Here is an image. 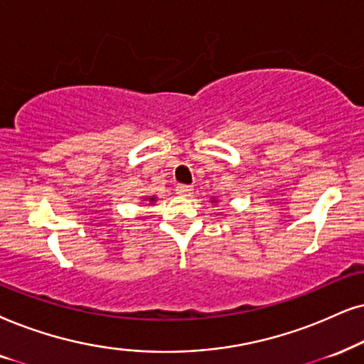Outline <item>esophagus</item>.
Wrapping results in <instances>:
<instances>
[{"label":"esophagus","mask_w":364,"mask_h":364,"mask_svg":"<svg viewBox=\"0 0 364 364\" xmlns=\"http://www.w3.org/2000/svg\"><path fill=\"white\" fill-rule=\"evenodd\" d=\"M176 193H178V195H181V196H191L193 188L188 186V185H178L176 186Z\"/></svg>","instance_id":"obj_1"}]
</instances>
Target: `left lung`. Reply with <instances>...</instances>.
Wrapping results in <instances>:
<instances>
[{"label":"left lung","mask_w":364,"mask_h":364,"mask_svg":"<svg viewBox=\"0 0 364 364\" xmlns=\"http://www.w3.org/2000/svg\"><path fill=\"white\" fill-rule=\"evenodd\" d=\"M211 203H218V200H216V198L213 196V198H211Z\"/></svg>","instance_id":"left-lung-1"}]
</instances>
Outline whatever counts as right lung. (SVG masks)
Masks as SVG:
<instances>
[{
  "instance_id": "1",
  "label": "right lung",
  "mask_w": 364,
  "mask_h": 364,
  "mask_svg": "<svg viewBox=\"0 0 364 364\" xmlns=\"http://www.w3.org/2000/svg\"><path fill=\"white\" fill-rule=\"evenodd\" d=\"M156 200H158V198H156L154 195H153V196H144V198H142V201H148V203H156Z\"/></svg>"
}]
</instances>
